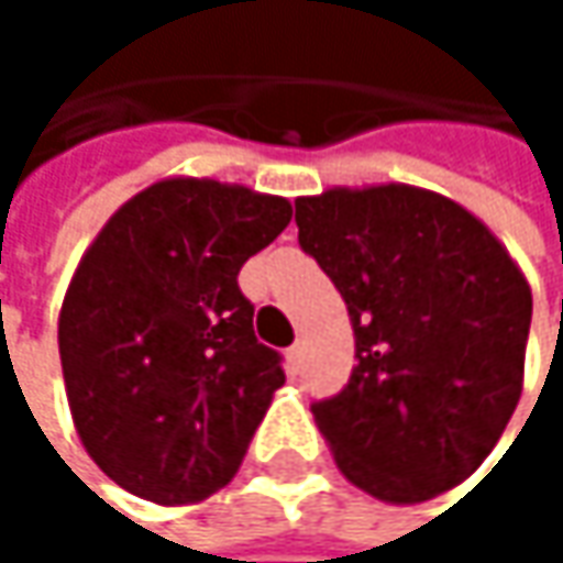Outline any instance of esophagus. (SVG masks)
Wrapping results in <instances>:
<instances>
[{
  "label": "esophagus",
  "mask_w": 563,
  "mask_h": 563,
  "mask_svg": "<svg viewBox=\"0 0 563 563\" xmlns=\"http://www.w3.org/2000/svg\"><path fill=\"white\" fill-rule=\"evenodd\" d=\"M286 362H289V372H292V375L302 368V342H299V339L286 349Z\"/></svg>",
  "instance_id": "obj_1"
}]
</instances>
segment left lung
I'll return each mask as SVG.
<instances>
[{
	"instance_id": "1",
	"label": "left lung",
	"mask_w": 563,
	"mask_h": 563,
	"mask_svg": "<svg viewBox=\"0 0 563 563\" xmlns=\"http://www.w3.org/2000/svg\"><path fill=\"white\" fill-rule=\"evenodd\" d=\"M296 228L355 332L349 385L312 404L339 473L391 506L460 486L521 397V267L473 211L404 181L302 195Z\"/></svg>"
}]
</instances>
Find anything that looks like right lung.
Masks as SVG:
<instances>
[{"mask_svg":"<svg viewBox=\"0 0 563 563\" xmlns=\"http://www.w3.org/2000/svg\"><path fill=\"white\" fill-rule=\"evenodd\" d=\"M292 208L247 185L169 175L84 251L57 316L67 407L126 493L191 506L228 486L286 375L238 274Z\"/></svg>","mask_w":563,"mask_h":563,"instance_id":"right-lung-1","label":"right lung"}]
</instances>
